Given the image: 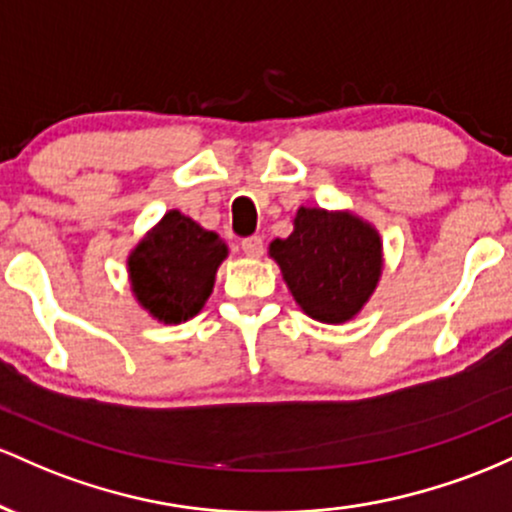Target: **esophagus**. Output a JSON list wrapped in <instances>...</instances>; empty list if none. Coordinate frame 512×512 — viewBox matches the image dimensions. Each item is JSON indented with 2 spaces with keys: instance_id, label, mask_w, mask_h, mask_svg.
I'll return each instance as SVG.
<instances>
[{
  "instance_id": "1",
  "label": "esophagus",
  "mask_w": 512,
  "mask_h": 512,
  "mask_svg": "<svg viewBox=\"0 0 512 512\" xmlns=\"http://www.w3.org/2000/svg\"><path fill=\"white\" fill-rule=\"evenodd\" d=\"M241 251L249 258H261L263 256V239L261 237H249L241 241Z\"/></svg>"
}]
</instances>
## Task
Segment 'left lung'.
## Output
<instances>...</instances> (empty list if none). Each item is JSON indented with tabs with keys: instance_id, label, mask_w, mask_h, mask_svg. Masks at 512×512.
<instances>
[{
	"instance_id": "obj_1",
	"label": "left lung",
	"mask_w": 512,
	"mask_h": 512,
	"mask_svg": "<svg viewBox=\"0 0 512 512\" xmlns=\"http://www.w3.org/2000/svg\"><path fill=\"white\" fill-rule=\"evenodd\" d=\"M297 307L321 324L355 319L380 285L384 246L353 210L297 208L292 232L268 244Z\"/></svg>"
}]
</instances>
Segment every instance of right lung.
<instances>
[{"instance_id":"1","label":"right lung","mask_w":512,"mask_h":512,"mask_svg":"<svg viewBox=\"0 0 512 512\" xmlns=\"http://www.w3.org/2000/svg\"><path fill=\"white\" fill-rule=\"evenodd\" d=\"M229 256L220 234L169 210L128 254L132 297L152 319L181 324L205 307L217 268Z\"/></svg>"}]
</instances>
